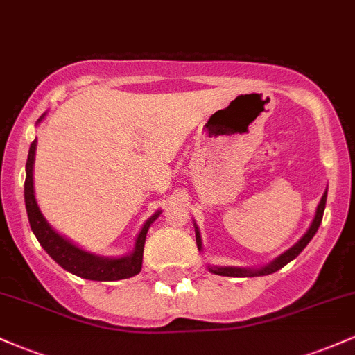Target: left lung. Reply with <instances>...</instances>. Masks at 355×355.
<instances>
[{"mask_svg": "<svg viewBox=\"0 0 355 355\" xmlns=\"http://www.w3.org/2000/svg\"><path fill=\"white\" fill-rule=\"evenodd\" d=\"M325 202H327V190H325L324 195H322L319 205H317V210H315V217H313L311 227H309V230L302 235V239H300L294 247H291L287 252H284L282 255H279L275 260H272L270 263H267V266H263V267H260V268H248V267L247 268L245 267H209V270L211 272V274L223 275V277H259V275L274 274V272L280 270V268H282L284 266H287V263L291 262V260H294L295 257L299 255L305 247H307V243L311 242L313 235H315V232L319 230L322 217H324ZM195 239H197L198 250H202V248H203L202 247V237H200V232H198V227L197 225H195Z\"/></svg>", "mask_w": 355, "mask_h": 355, "instance_id": "1", "label": "left lung"}]
</instances>
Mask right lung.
Instances as JSON below:
<instances>
[{
    "instance_id": "obj_1",
    "label": "right lung",
    "mask_w": 355,
    "mask_h": 355,
    "mask_svg": "<svg viewBox=\"0 0 355 355\" xmlns=\"http://www.w3.org/2000/svg\"><path fill=\"white\" fill-rule=\"evenodd\" d=\"M40 116L38 123L43 120ZM35 152H36V140L30 145V152H28L26 160V180H24V203H26L28 220L33 234L42 243V247L48 252V255L55 260L58 266L64 270L71 272L73 275H78L81 279L88 280H98V282H112V280L130 279V277L137 275L141 270V262H144V247L146 232L150 225L158 218L162 214L160 210L155 211L141 227L140 234L137 235L135 247H133L132 254L125 257H100L89 252L83 250L70 240L61 237L46 218L43 217L42 210H40L38 203L35 198L33 189V165H35Z\"/></svg>"
}]
</instances>
